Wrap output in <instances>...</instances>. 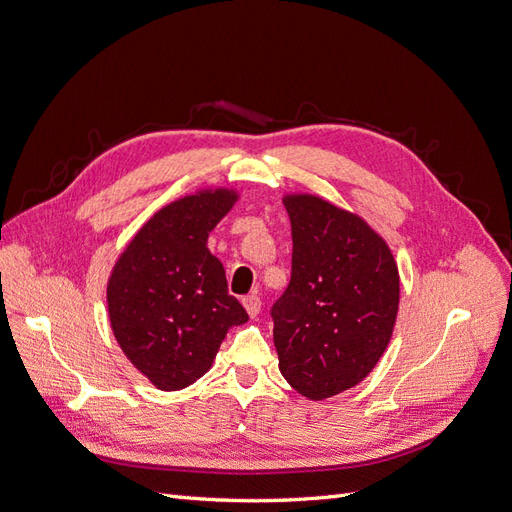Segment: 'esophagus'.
I'll use <instances>...</instances> for the list:
<instances>
[{
  "label": "esophagus",
  "instance_id": "obj_1",
  "mask_svg": "<svg viewBox=\"0 0 512 512\" xmlns=\"http://www.w3.org/2000/svg\"><path fill=\"white\" fill-rule=\"evenodd\" d=\"M243 307H245V312H247V316L250 318H254V316H258V312H260V307H262V303H260V297L258 294H247V297H243Z\"/></svg>",
  "mask_w": 512,
  "mask_h": 512
}]
</instances>
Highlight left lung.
I'll return each instance as SVG.
<instances>
[{
    "label": "left lung",
    "mask_w": 512,
    "mask_h": 512,
    "mask_svg": "<svg viewBox=\"0 0 512 512\" xmlns=\"http://www.w3.org/2000/svg\"><path fill=\"white\" fill-rule=\"evenodd\" d=\"M292 275L271 307L280 371L307 399L359 384L391 342L399 271L363 218L314 194H286Z\"/></svg>",
    "instance_id": "obj_1"
}]
</instances>
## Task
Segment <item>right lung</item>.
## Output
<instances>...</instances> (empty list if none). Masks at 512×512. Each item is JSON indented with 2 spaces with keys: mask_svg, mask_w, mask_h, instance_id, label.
Listing matches in <instances>:
<instances>
[{
  "mask_svg": "<svg viewBox=\"0 0 512 512\" xmlns=\"http://www.w3.org/2000/svg\"><path fill=\"white\" fill-rule=\"evenodd\" d=\"M239 194L207 188L162 207L138 228L108 277V320L128 361L160 391L205 376L247 312L228 294L207 239Z\"/></svg>",
  "mask_w": 512,
  "mask_h": 512,
  "instance_id": "right-lung-1",
  "label": "right lung"
}]
</instances>
